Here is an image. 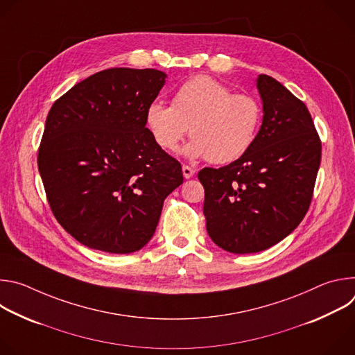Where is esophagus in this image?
Instances as JSON below:
<instances>
[{
  "label": "esophagus",
  "mask_w": 355,
  "mask_h": 355,
  "mask_svg": "<svg viewBox=\"0 0 355 355\" xmlns=\"http://www.w3.org/2000/svg\"><path fill=\"white\" fill-rule=\"evenodd\" d=\"M193 174H195V170L193 168H191V167H188V166H182V175H184V178H191V177H193Z\"/></svg>",
  "instance_id": "1"
}]
</instances>
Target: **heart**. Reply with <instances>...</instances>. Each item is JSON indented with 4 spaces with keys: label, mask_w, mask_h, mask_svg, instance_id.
Wrapping results in <instances>:
<instances>
[{
    "label": "heart",
    "mask_w": 355,
    "mask_h": 355,
    "mask_svg": "<svg viewBox=\"0 0 355 355\" xmlns=\"http://www.w3.org/2000/svg\"><path fill=\"white\" fill-rule=\"evenodd\" d=\"M261 118L256 98L233 94L208 76H195L181 84L171 107L153 101L144 114L151 137L163 150H174L189 128L192 139L182 155L189 159L208 157L215 164L241 157L254 143Z\"/></svg>",
    "instance_id": "heart-1"
}]
</instances>
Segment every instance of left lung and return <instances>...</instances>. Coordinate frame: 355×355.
<instances>
[{"label":"left lung","mask_w":355,"mask_h":355,"mask_svg":"<svg viewBox=\"0 0 355 355\" xmlns=\"http://www.w3.org/2000/svg\"><path fill=\"white\" fill-rule=\"evenodd\" d=\"M263 123L245 153L198 173L212 241L233 254L272 247L306 215L320 166L322 143L306 105L275 78L256 80Z\"/></svg>","instance_id":"obj_1"}]
</instances>
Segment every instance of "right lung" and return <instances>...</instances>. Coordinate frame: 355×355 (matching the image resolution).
<instances>
[{
    "mask_svg": "<svg viewBox=\"0 0 355 355\" xmlns=\"http://www.w3.org/2000/svg\"><path fill=\"white\" fill-rule=\"evenodd\" d=\"M155 69H108L70 88L50 108L37 167L58 222L81 244L129 254L153 237L181 164L146 128L166 84Z\"/></svg>",
    "mask_w": 355,
    "mask_h": 355,
    "instance_id": "add662e5",
    "label": "right lung"
}]
</instances>
